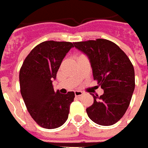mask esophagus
I'll return each instance as SVG.
<instances>
[{
  "label": "esophagus",
  "instance_id": "34e87169",
  "mask_svg": "<svg viewBox=\"0 0 148 148\" xmlns=\"http://www.w3.org/2000/svg\"><path fill=\"white\" fill-rule=\"evenodd\" d=\"M83 92L82 91H81V90H76L75 91V96L76 97H80V96H81V95H83Z\"/></svg>",
  "mask_w": 148,
  "mask_h": 148
}]
</instances>
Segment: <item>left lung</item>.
Returning a JSON list of instances; mask_svg holds the SVG:
<instances>
[{
  "mask_svg": "<svg viewBox=\"0 0 148 148\" xmlns=\"http://www.w3.org/2000/svg\"><path fill=\"white\" fill-rule=\"evenodd\" d=\"M74 46L90 58L94 80L104 91L101 96L92 95L94 103L86 108L88 116L100 125H114L125 113L134 90L132 62L117 45L108 40L75 42Z\"/></svg>",
  "mask_w": 148,
  "mask_h": 148,
  "instance_id": "left-lung-1",
  "label": "left lung"
}]
</instances>
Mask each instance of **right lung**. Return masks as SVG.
Masks as SVG:
<instances>
[{
    "label": "right lung",
    "instance_id": "obj_1",
    "mask_svg": "<svg viewBox=\"0 0 148 148\" xmlns=\"http://www.w3.org/2000/svg\"><path fill=\"white\" fill-rule=\"evenodd\" d=\"M74 43L47 40L32 49L19 72L20 92L27 109L36 122L45 129L62 125L68 117L74 92L60 94L52 81L62 59Z\"/></svg>",
    "mask_w": 148,
    "mask_h": 148
}]
</instances>
